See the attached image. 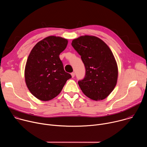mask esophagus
Segmentation results:
<instances>
[{
  "label": "esophagus",
  "instance_id": "esophagus-1",
  "mask_svg": "<svg viewBox=\"0 0 147 147\" xmlns=\"http://www.w3.org/2000/svg\"><path fill=\"white\" fill-rule=\"evenodd\" d=\"M71 77L73 78V77L75 76V73H71Z\"/></svg>",
  "mask_w": 147,
  "mask_h": 147
}]
</instances>
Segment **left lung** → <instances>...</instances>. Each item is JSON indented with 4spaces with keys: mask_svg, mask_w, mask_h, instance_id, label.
Listing matches in <instances>:
<instances>
[{
    "mask_svg": "<svg viewBox=\"0 0 147 147\" xmlns=\"http://www.w3.org/2000/svg\"><path fill=\"white\" fill-rule=\"evenodd\" d=\"M72 47L81 56L86 67V76L78 84L87 97L99 100L105 99L115 88L118 69L109 47L100 38L81 36L73 40Z\"/></svg>",
    "mask_w": 147,
    "mask_h": 147,
    "instance_id": "8db88e82",
    "label": "left lung"
}]
</instances>
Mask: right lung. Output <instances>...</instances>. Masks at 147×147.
<instances>
[{"label":"right lung","mask_w":147,"mask_h":147,"mask_svg":"<svg viewBox=\"0 0 147 147\" xmlns=\"http://www.w3.org/2000/svg\"><path fill=\"white\" fill-rule=\"evenodd\" d=\"M67 44L66 39L49 36L38 42L31 50L25 67V80L29 91L38 99H52L71 78L59 58Z\"/></svg>","instance_id":"obj_1"}]
</instances>
